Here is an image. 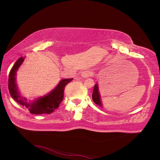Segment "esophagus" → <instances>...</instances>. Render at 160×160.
<instances>
[{
	"mask_svg": "<svg viewBox=\"0 0 160 160\" xmlns=\"http://www.w3.org/2000/svg\"><path fill=\"white\" fill-rule=\"evenodd\" d=\"M93 73L92 71H89V70H86V71H82V73H81V76L83 78H89L91 76H93Z\"/></svg>",
	"mask_w": 160,
	"mask_h": 160,
	"instance_id": "esophagus-1",
	"label": "esophagus"
}]
</instances>
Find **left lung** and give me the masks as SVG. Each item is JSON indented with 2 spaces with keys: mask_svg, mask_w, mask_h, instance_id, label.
Here are the masks:
<instances>
[{
  "mask_svg": "<svg viewBox=\"0 0 160 160\" xmlns=\"http://www.w3.org/2000/svg\"><path fill=\"white\" fill-rule=\"evenodd\" d=\"M92 99L93 102L98 106L102 107V104L100 100V95L99 93V90H98V84H96V85L94 86V89L92 94Z\"/></svg>",
  "mask_w": 160,
  "mask_h": 160,
  "instance_id": "left-lung-1",
  "label": "left lung"
}]
</instances>
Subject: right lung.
I'll return each mask as SVG.
<instances>
[{
    "mask_svg": "<svg viewBox=\"0 0 160 160\" xmlns=\"http://www.w3.org/2000/svg\"><path fill=\"white\" fill-rule=\"evenodd\" d=\"M24 58L21 57L13 64L9 72L8 79V88L12 98L22 106L29 108L32 114H50L54 110L58 108L64 98V90L67 84L70 82L73 78L62 79L60 80L57 87L46 96L37 98L33 102H28L26 98H23L19 93L16 82V71L24 61Z\"/></svg>",
    "mask_w": 160,
    "mask_h": 160,
    "instance_id": "add662e5",
    "label": "right lung"
}]
</instances>
